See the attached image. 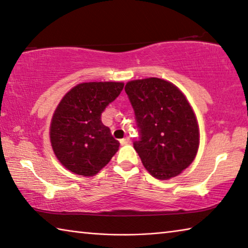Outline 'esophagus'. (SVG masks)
<instances>
[{
  "instance_id": "1",
  "label": "esophagus",
  "mask_w": 248,
  "mask_h": 248,
  "mask_svg": "<svg viewBox=\"0 0 248 248\" xmlns=\"http://www.w3.org/2000/svg\"><path fill=\"white\" fill-rule=\"evenodd\" d=\"M120 143H121V145H128L129 143H131V141H129V139H128V137H126V139L121 140H120Z\"/></svg>"
}]
</instances>
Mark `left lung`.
<instances>
[{
    "mask_svg": "<svg viewBox=\"0 0 248 248\" xmlns=\"http://www.w3.org/2000/svg\"><path fill=\"white\" fill-rule=\"evenodd\" d=\"M125 91L140 131L134 148L145 169L159 180L180 174L192 164L200 145L198 120L186 96L160 78L128 81Z\"/></svg>",
    "mask_w": 248,
    "mask_h": 248,
    "instance_id": "left-lung-1",
    "label": "left lung"
}]
</instances>
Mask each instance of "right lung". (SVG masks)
<instances>
[{
  "label": "right lung",
  "mask_w": 248,
  "mask_h": 248,
  "mask_svg": "<svg viewBox=\"0 0 248 248\" xmlns=\"http://www.w3.org/2000/svg\"><path fill=\"white\" fill-rule=\"evenodd\" d=\"M123 82H83L70 89L51 117L55 156L69 171L92 177L107 166L120 143L101 122V113L123 90Z\"/></svg>",
  "instance_id": "right-lung-1"
}]
</instances>
